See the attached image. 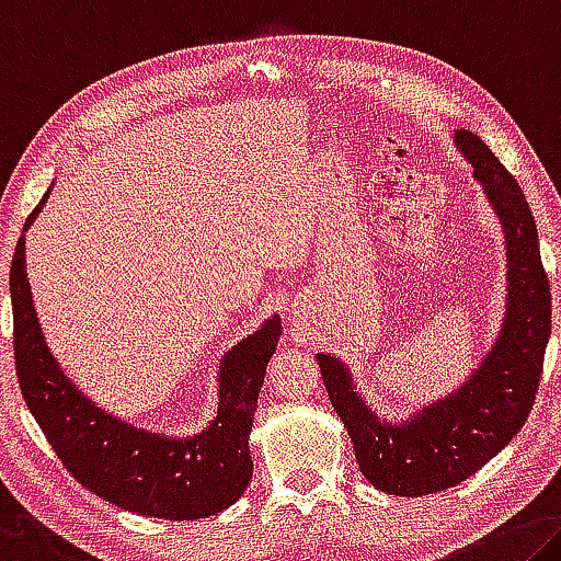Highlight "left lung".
Returning <instances> with one entry per match:
<instances>
[{
	"label": "left lung",
	"mask_w": 561,
	"mask_h": 561,
	"mask_svg": "<svg viewBox=\"0 0 561 561\" xmlns=\"http://www.w3.org/2000/svg\"><path fill=\"white\" fill-rule=\"evenodd\" d=\"M455 141L502 219L510 254L504 327L482 367L459 392L422 409L404 424H389L371 414L354 392L340 359L317 354L329 402L350 432L362 474L371 486L399 496L457 486L500 455L535 407L552 332V289L522 186L474 131L459 129Z\"/></svg>",
	"instance_id": "left-lung-1"
}]
</instances>
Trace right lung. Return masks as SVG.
I'll list each match as a JSON object with an SVG mask.
<instances>
[{"label": "right lung", "mask_w": 561, "mask_h": 561, "mask_svg": "<svg viewBox=\"0 0 561 561\" xmlns=\"http://www.w3.org/2000/svg\"><path fill=\"white\" fill-rule=\"evenodd\" d=\"M49 192L26 217L24 232ZM14 364L24 402L61 465L79 484L122 510L159 519H204L232 506L252 479L249 432L266 364L282 334L279 317L221 359L219 412L192 439H169L102 412L65 377L44 342L24 266V237L9 270Z\"/></svg>", "instance_id": "add662e5"}]
</instances>
